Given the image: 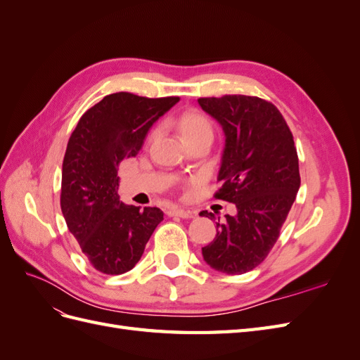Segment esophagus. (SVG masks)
I'll return each instance as SVG.
<instances>
[{
  "label": "esophagus",
  "instance_id": "esophagus-1",
  "mask_svg": "<svg viewBox=\"0 0 360 360\" xmlns=\"http://www.w3.org/2000/svg\"><path fill=\"white\" fill-rule=\"evenodd\" d=\"M168 216H176V217H181V219H189V217L193 216V213L189 210H183V209H169Z\"/></svg>",
  "mask_w": 360,
  "mask_h": 360
}]
</instances>
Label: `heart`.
<instances>
[{"label":"heart","mask_w":360,"mask_h":360,"mask_svg":"<svg viewBox=\"0 0 360 360\" xmlns=\"http://www.w3.org/2000/svg\"><path fill=\"white\" fill-rule=\"evenodd\" d=\"M177 129L183 143L191 146L201 139H210L213 138V127L209 120H207L200 111L197 110H188L179 115L177 118ZM158 136V130L151 134L150 139H155Z\"/></svg>","instance_id":"heart-1"}]
</instances>
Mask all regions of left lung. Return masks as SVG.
Listing matches in <instances>:
<instances>
[{"label":"left lung","mask_w":360,"mask_h":360,"mask_svg":"<svg viewBox=\"0 0 360 360\" xmlns=\"http://www.w3.org/2000/svg\"><path fill=\"white\" fill-rule=\"evenodd\" d=\"M202 111L222 126L225 147L214 198L237 213L216 222V237L202 248L212 269L242 275L255 269L276 243L300 188L299 159L290 127L278 108L255 96L201 97ZM201 216L213 217L210 212Z\"/></svg>","instance_id":"obj_1"}]
</instances>
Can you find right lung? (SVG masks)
Wrapping results in <instances>:
<instances>
[{
    "label": "right lung",
    "mask_w": 360,
    "mask_h": 360,
    "mask_svg": "<svg viewBox=\"0 0 360 360\" xmlns=\"http://www.w3.org/2000/svg\"><path fill=\"white\" fill-rule=\"evenodd\" d=\"M179 97L120 91L90 108L69 139L61 172V212L91 266L106 275L134 269L163 221L158 207L120 201L118 165L135 158L150 127Z\"/></svg>",
    "instance_id": "add662e5"
}]
</instances>
